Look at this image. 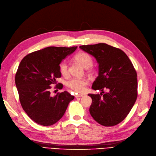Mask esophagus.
I'll list each match as a JSON object with an SVG mask.
<instances>
[{
  "label": "esophagus",
  "instance_id": "esophagus-1",
  "mask_svg": "<svg viewBox=\"0 0 156 156\" xmlns=\"http://www.w3.org/2000/svg\"><path fill=\"white\" fill-rule=\"evenodd\" d=\"M83 96H84L83 94H78L75 95V97L78 98V97H83Z\"/></svg>",
  "mask_w": 156,
  "mask_h": 156
}]
</instances>
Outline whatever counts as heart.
Segmentation results:
<instances>
[{
	"label": "heart",
	"instance_id": "heart-1",
	"mask_svg": "<svg viewBox=\"0 0 156 156\" xmlns=\"http://www.w3.org/2000/svg\"><path fill=\"white\" fill-rule=\"evenodd\" d=\"M75 61L80 64L85 69H87V72L91 73L93 70L91 66L93 65V58L91 55L85 52H80L74 56ZM59 71L63 76L67 77L69 76V67L66 62H62L59 65ZM88 84V82L85 79H72L67 82V87L77 93H82L85 90V87Z\"/></svg>",
	"mask_w": 156,
	"mask_h": 156
}]
</instances>
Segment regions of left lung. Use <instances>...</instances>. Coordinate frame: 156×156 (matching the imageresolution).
Instances as JSON below:
<instances>
[{
  "mask_svg": "<svg viewBox=\"0 0 156 156\" xmlns=\"http://www.w3.org/2000/svg\"><path fill=\"white\" fill-rule=\"evenodd\" d=\"M80 48L97 59L98 76L92 88L100 94H89L92 98L89 112L104 126L121 122L131 111L137 98V73L126 53L105 43L82 45ZM107 89L108 92L104 93Z\"/></svg>",
  "mask_w": 156,
  "mask_h": 156,
  "instance_id": "1",
  "label": "left lung"
}]
</instances>
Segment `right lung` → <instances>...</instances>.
I'll list each match as a JSON object with an SVG mask.
<instances>
[{
    "label": "right lung",
    "mask_w": 156,
    "mask_h": 156,
    "mask_svg": "<svg viewBox=\"0 0 156 156\" xmlns=\"http://www.w3.org/2000/svg\"><path fill=\"white\" fill-rule=\"evenodd\" d=\"M77 47H48L30 53L21 60L16 74L20 103L28 116L37 124L51 126L61 119L74 97L67 91L51 96V85L61 78L59 64ZM63 88L62 83L56 87Z\"/></svg>",
    "instance_id": "right-lung-1"
}]
</instances>
